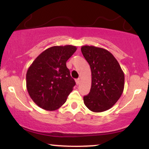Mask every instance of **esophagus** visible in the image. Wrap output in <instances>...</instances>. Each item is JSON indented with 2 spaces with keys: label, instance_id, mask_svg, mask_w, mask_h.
<instances>
[{
  "label": "esophagus",
  "instance_id": "obj_1",
  "mask_svg": "<svg viewBox=\"0 0 149 149\" xmlns=\"http://www.w3.org/2000/svg\"><path fill=\"white\" fill-rule=\"evenodd\" d=\"M80 78H78V79L76 80V85H79L80 84Z\"/></svg>",
  "mask_w": 149,
  "mask_h": 149
}]
</instances>
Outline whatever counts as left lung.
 <instances>
[{
    "instance_id": "1",
    "label": "left lung",
    "mask_w": 149,
    "mask_h": 149,
    "mask_svg": "<svg viewBox=\"0 0 149 149\" xmlns=\"http://www.w3.org/2000/svg\"><path fill=\"white\" fill-rule=\"evenodd\" d=\"M81 52L90 64L92 73L90 92L83 97L85 105L95 113L109 110L123 92V71L114 56L107 49L84 45Z\"/></svg>"
}]
</instances>
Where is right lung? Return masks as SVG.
I'll return each mask as SVG.
<instances>
[{
	"label": "right lung",
	"mask_w": 149,
	"mask_h": 149,
	"mask_svg": "<svg viewBox=\"0 0 149 149\" xmlns=\"http://www.w3.org/2000/svg\"><path fill=\"white\" fill-rule=\"evenodd\" d=\"M76 46H53L39 54L26 73L29 95L39 107L54 111L66 102L76 85L66 61L76 51Z\"/></svg>",
	"instance_id": "obj_1"
}]
</instances>
